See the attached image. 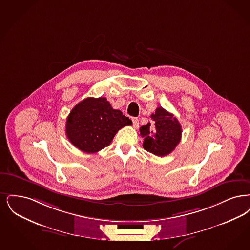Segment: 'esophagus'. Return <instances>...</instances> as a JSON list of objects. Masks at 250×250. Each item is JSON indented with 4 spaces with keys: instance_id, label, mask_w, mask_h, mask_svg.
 Listing matches in <instances>:
<instances>
[{
    "instance_id": "esophagus-1",
    "label": "esophagus",
    "mask_w": 250,
    "mask_h": 250,
    "mask_svg": "<svg viewBox=\"0 0 250 250\" xmlns=\"http://www.w3.org/2000/svg\"><path fill=\"white\" fill-rule=\"evenodd\" d=\"M132 122H133V126L134 128H139L140 125H139V119L136 118V117H133L132 118Z\"/></svg>"
}]
</instances>
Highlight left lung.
<instances>
[{
    "label": "left lung",
    "mask_w": 250,
    "mask_h": 250,
    "mask_svg": "<svg viewBox=\"0 0 250 250\" xmlns=\"http://www.w3.org/2000/svg\"><path fill=\"white\" fill-rule=\"evenodd\" d=\"M152 124L140 128L143 148L157 156H166L174 150L181 140L180 122L167 110L158 107L150 115Z\"/></svg>",
    "instance_id": "obj_1"
}]
</instances>
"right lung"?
<instances>
[{
	"instance_id": "add662e5",
	"label": "right lung",
	"mask_w": 250,
	"mask_h": 250,
	"mask_svg": "<svg viewBox=\"0 0 250 250\" xmlns=\"http://www.w3.org/2000/svg\"><path fill=\"white\" fill-rule=\"evenodd\" d=\"M131 125L132 121L112 109L106 98H86L70 111L66 135L76 148L94 153L109 146L122 127Z\"/></svg>"
}]
</instances>
